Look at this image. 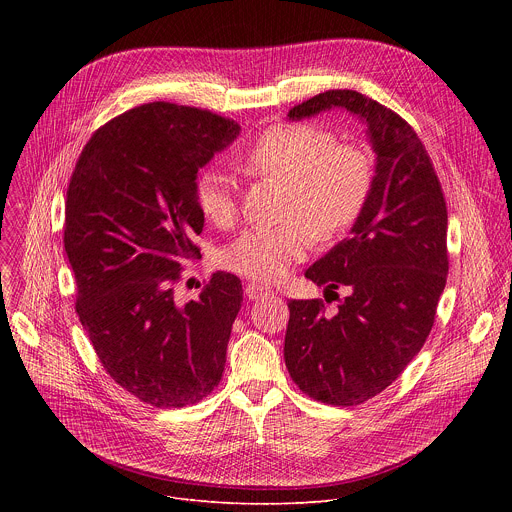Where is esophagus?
<instances>
[{"label":"esophagus","mask_w":512,"mask_h":512,"mask_svg":"<svg viewBox=\"0 0 512 512\" xmlns=\"http://www.w3.org/2000/svg\"><path fill=\"white\" fill-rule=\"evenodd\" d=\"M245 294H247V298L249 300H259V298H263V296H269L271 294V289L267 287V285H259V283H247L245 285Z\"/></svg>","instance_id":"esophagus-1"}]
</instances>
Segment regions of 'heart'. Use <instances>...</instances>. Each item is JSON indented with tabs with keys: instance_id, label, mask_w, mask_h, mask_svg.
I'll return each instance as SVG.
<instances>
[{
	"instance_id": "obj_1",
	"label": "heart",
	"mask_w": 512,
	"mask_h": 512,
	"mask_svg": "<svg viewBox=\"0 0 512 512\" xmlns=\"http://www.w3.org/2000/svg\"><path fill=\"white\" fill-rule=\"evenodd\" d=\"M259 178L285 184L283 223L245 231L225 255L229 269L257 281L281 279L312 245L338 241L358 221L373 188V164L362 150L338 143L316 123H279L265 129L239 160ZM196 202L208 221L229 229L237 221V188L223 170H206Z\"/></svg>"
}]
</instances>
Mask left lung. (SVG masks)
<instances>
[{
	"label": "left lung",
	"mask_w": 512,
	"mask_h": 512,
	"mask_svg": "<svg viewBox=\"0 0 512 512\" xmlns=\"http://www.w3.org/2000/svg\"><path fill=\"white\" fill-rule=\"evenodd\" d=\"M334 107L367 123L377 170L352 235L306 271L336 310L328 314L320 298L291 300L283 356L300 391L350 407L397 381L431 332L450 269L448 208L415 129L375 99L326 91L289 109V119ZM342 286L344 299L335 294Z\"/></svg>",
	"instance_id": "1"
}]
</instances>
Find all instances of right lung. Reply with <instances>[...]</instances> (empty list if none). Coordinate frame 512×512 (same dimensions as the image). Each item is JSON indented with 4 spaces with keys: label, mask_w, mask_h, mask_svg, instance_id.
Here are the masks:
<instances>
[{
    "label": "right lung",
    "mask_w": 512,
    "mask_h": 512,
    "mask_svg": "<svg viewBox=\"0 0 512 512\" xmlns=\"http://www.w3.org/2000/svg\"><path fill=\"white\" fill-rule=\"evenodd\" d=\"M239 131L208 109L145 103L91 135L68 182L79 320L107 375L158 409L198 403L223 379L241 279L216 271L186 304L174 285L200 255L196 174Z\"/></svg>",
    "instance_id": "add662e5"
}]
</instances>
